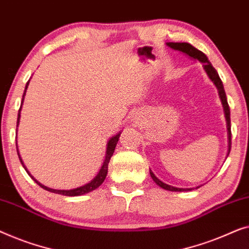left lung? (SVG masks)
Listing matches in <instances>:
<instances>
[{"label": "left lung", "instance_id": "8db88e82", "mask_svg": "<svg viewBox=\"0 0 249 249\" xmlns=\"http://www.w3.org/2000/svg\"><path fill=\"white\" fill-rule=\"evenodd\" d=\"M166 45L168 47L173 48L174 51H178V52H181V53H184L185 55H187L188 57L193 58V59H197L198 62H201L203 64V69H204V71L206 72V74H208L209 79L211 80L213 82V85L216 87V89H218V92H219V97H220V100H221V104H222V107H223V111H225V117H226V122H227V129H228V155L230 153V149H231V125H230V108H229V105H228V100H227V96H226V91L225 88H223V85H222V81L221 79H220V76L218 74V72H216V70L213 68L211 63L206 57V55L204 53H202L201 51H198L197 48H195L194 46H192L191 44L188 43H166ZM227 155V157H228ZM150 176L153 179V181L160 186L161 188H163V190L166 191H171V192H188V191H192L193 188H179V187H175V186H171V185H168L166 183H163V181H161L158 177L156 176L155 174L152 173L151 170H150ZM201 186H197L196 188H198Z\"/></svg>", "mask_w": 249, "mask_h": 249}]
</instances>
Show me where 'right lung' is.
<instances>
[{"instance_id": "obj_1", "label": "right lung", "mask_w": 249, "mask_h": 249, "mask_svg": "<svg viewBox=\"0 0 249 249\" xmlns=\"http://www.w3.org/2000/svg\"><path fill=\"white\" fill-rule=\"evenodd\" d=\"M30 81V80H29ZM29 81L27 82L26 85V89H24V92H23V96H22V101H21V106H20V109H19V113H18V121H17V126L19 125V122H20V111H21V107H22V104H23V100H24V96H26V91L28 88V85H29ZM17 131H18V128H17ZM122 132H118L117 134H115L114 136H111L109 139V141L107 142V150H106V156H105V160H104V163L103 166H101L99 173H98L96 176H94L93 179H91L89 183H87L85 185H82V186L80 187H76V188H73V190H54V188H50L47 186H45V185L40 184L39 181H38L36 178H35L33 175H31L28 169L24 166L22 159H21V157L19 155V149H18V143L16 142L17 144V151H18V156H19V159H20V162L22 164L24 169L28 173V175L33 178V179L36 181V183L39 185L41 188H44V190H46L48 192H52V193H56V194H61V195H65V196H80V195H83V194H87V193H90V192H92L96 190L100 186L101 184L104 183L105 178L107 176V173H108V163H109L111 156H113V153L115 151V148H116V144L118 142V139H120V135H121ZM17 141V140H16Z\"/></svg>"}]
</instances>
